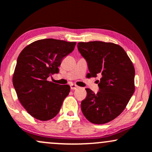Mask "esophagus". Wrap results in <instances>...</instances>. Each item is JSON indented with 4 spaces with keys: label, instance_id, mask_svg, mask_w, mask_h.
Masks as SVG:
<instances>
[{
    "label": "esophagus",
    "instance_id": "obj_1",
    "mask_svg": "<svg viewBox=\"0 0 152 152\" xmlns=\"http://www.w3.org/2000/svg\"><path fill=\"white\" fill-rule=\"evenodd\" d=\"M70 86H71V89L72 90H74V89H76L79 88V86H77V85L74 84H71V85H70Z\"/></svg>",
    "mask_w": 152,
    "mask_h": 152
}]
</instances>
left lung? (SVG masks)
<instances>
[{
	"mask_svg": "<svg viewBox=\"0 0 152 152\" xmlns=\"http://www.w3.org/2000/svg\"><path fill=\"white\" fill-rule=\"evenodd\" d=\"M78 50L86 61L89 77L101 76L96 94L86 89L81 111L89 122L104 124L124 110L135 91V69L122 47L101 41L79 42Z\"/></svg>",
	"mask_w": 152,
	"mask_h": 152,
	"instance_id": "left-lung-1",
	"label": "left lung"
}]
</instances>
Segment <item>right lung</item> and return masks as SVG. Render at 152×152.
<instances>
[{
  "instance_id": "1",
  "label": "right lung",
  "mask_w": 152,
  "mask_h": 152,
  "mask_svg": "<svg viewBox=\"0 0 152 152\" xmlns=\"http://www.w3.org/2000/svg\"><path fill=\"white\" fill-rule=\"evenodd\" d=\"M76 44L60 39H39L19 54L13 84L21 104L36 119L45 121L56 117L69 94V85L55 84L48 78L59 73L63 58L74 50Z\"/></svg>"
}]
</instances>
